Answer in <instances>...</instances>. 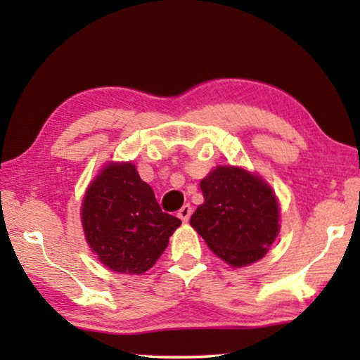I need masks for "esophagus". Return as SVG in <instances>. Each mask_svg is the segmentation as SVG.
Returning <instances> with one entry per match:
<instances>
[{"label":"esophagus","instance_id":"obj_1","mask_svg":"<svg viewBox=\"0 0 360 360\" xmlns=\"http://www.w3.org/2000/svg\"><path fill=\"white\" fill-rule=\"evenodd\" d=\"M191 214H192V206L188 203L182 206V208L178 211V216H179L182 222H187L188 217H191Z\"/></svg>","mask_w":360,"mask_h":360}]
</instances>
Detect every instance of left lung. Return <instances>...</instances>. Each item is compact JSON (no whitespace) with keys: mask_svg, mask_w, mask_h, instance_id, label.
Segmentation results:
<instances>
[{"mask_svg":"<svg viewBox=\"0 0 360 360\" xmlns=\"http://www.w3.org/2000/svg\"><path fill=\"white\" fill-rule=\"evenodd\" d=\"M205 203L191 225L216 255L233 266L257 262L279 231L276 197L259 176L217 167L200 182Z\"/></svg>","mask_w":360,"mask_h":360,"instance_id":"obj_1","label":"left lung"}]
</instances>
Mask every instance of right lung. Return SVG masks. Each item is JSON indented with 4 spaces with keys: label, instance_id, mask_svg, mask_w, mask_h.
Returning <instances> with one entry per match:
<instances>
[{
    "label": "right lung",
    "instance_id": "obj_1",
    "mask_svg": "<svg viewBox=\"0 0 360 360\" xmlns=\"http://www.w3.org/2000/svg\"><path fill=\"white\" fill-rule=\"evenodd\" d=\"M179 225L178 217L162 211L131 163H109L84 197L85 240L101 264L117 273L148 271Z\"/></svg>",
    "mask_w": 360,
    "mask_h": 360
}]
</instances>
